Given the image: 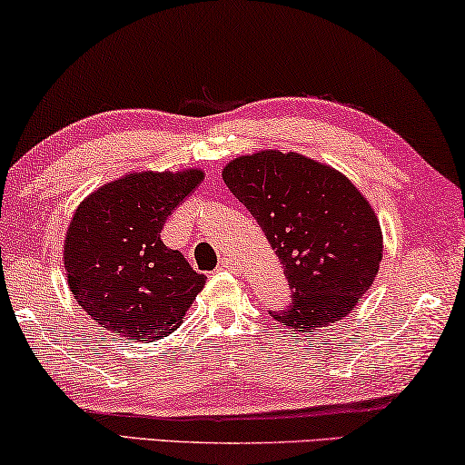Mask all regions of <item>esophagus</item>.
Listing matches in <instances>:
<instances>
[{
    "instance_id": "esophagus-1",
    "label": "esophagus",
    "mask_w": 465,
    "mask_h": 465,
    "mask_svg": "<svg viewBox=\"0 0 465 465\" xmlns=\"http://www.w3.org/2000/svg\"><path fill=\"white\" fill-rule=\"evenodd\" d=\"M219 269H223V272H233L235 269V262L232 261V259H221V262H219Z\"/></svg>"
}]
</instances>
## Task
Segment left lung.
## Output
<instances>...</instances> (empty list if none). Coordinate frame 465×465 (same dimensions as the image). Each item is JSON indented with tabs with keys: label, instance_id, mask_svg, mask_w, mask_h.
<instances>
[{
	"label": "left lung",
	"instance_id": "8db88e82",
	"mask_svg": "<svg viewBox=\"0 0 465 465\" xmlns=\"http://www.w3.org/2000/svg\"><path fill=\"white\" fill-rule=\"evenodd\" d=\"M221 175L288 275L294 301L273 320L296 334L344 320L382 262V227L361 190L299 152L259 150L233 158Z\"/></svg>",
	"mask_w": 465,
	"mask_h": 465
}]
</instances>
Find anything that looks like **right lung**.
Segmentation results:
<instances>
[{
  "label": "right lung",
  "mask_w": 465,
  "mask_h": 465,
  "mask_svg": "<svg viewBox=\"0 0 465 465\" xmlns=\"http://www.w3.org/2000/svg\"><path fill=\"white\" fill-rule=\"evenodd\" d=\"M203 177L193 166L129 171L83 198L62 259L74 301L102 328L156 342L182 325L206 277L164 246L161 230Z\"/></svg>",
  "instance_id": "obj_1"
}]
</instances>
